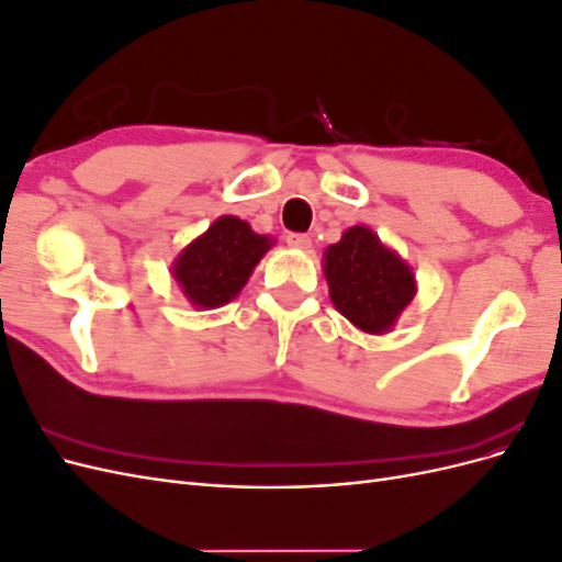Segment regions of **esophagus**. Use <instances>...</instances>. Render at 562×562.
I'll return each mask as SVG.
<instances>
[{"instance_id":"esophagus-1","label":"esophagus","mask_w":562,"mask_h":562,"mask_svg":"<svg viewBox=\"0 0 562 562\" xmlns=\"http://www.w3.org/2000/svg\"><path fill=\"white\" fill-rule=\"evenodd\" d=\"M285 244L291 246V248H297V250H310L312 248V239L307 234H295V232H291L285 236Z\"/></svg>"}]
</instances>
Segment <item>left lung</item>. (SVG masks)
Returning a JSON list of instances; mask_svg holds the SVG:
<instances>
[{
	"label": "left lung",
	"mask_w": 562,
	"mask_h": 562,
	"mask_svg": "<svg viewBox=\"0 0 562 562\" xmlns=\"http://www.w3.org/2000/svg\"><path fill=\"white\" fill-rule=\"evenodd\" d=\"M323 271L337 312L366 333H386L415 295L413 271L368 227L347 229Z\"/></svg>",
	"instance_id": "obj_1"
}]
</instances>
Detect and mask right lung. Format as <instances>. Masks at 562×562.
<instances>
[{"instance_id": "add662e5", "label": "right lung", "mask_w": 562, "mask_h": 562, "mask_svg": "<svg viewBox=\"0 0 562 562\" xmlns=\"http://www.w3.org/2000/svg\"><path fill=\"white\" fill-rule=\"evenodd\" d=\"M269 246L267 236L255 234L244 220L225 215L180 252L173 277L196 307H220L239 295Z\"/></svg>"}]
</instances>
